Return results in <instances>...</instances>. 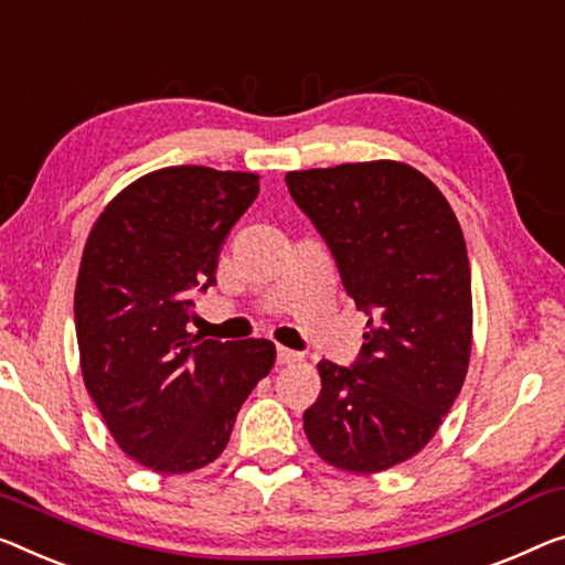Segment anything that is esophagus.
Returning <instances> with one entry per match:
<instances>
[{"mask_svg":"<svg viewBox=\"0 0 565 565\" xmlns=\"http://www.w3.org/2000/svg\"><path fill=\"white\" fill-rule=\"evenodd\" d=\"M297 360H301L299 352H294V350H289V348H276V363H279V365L297 363Z\"/></svg>","mask_w":565,"mask_h":565,"instance_id":"34e87169","label":"esophagus"}]
</instances>
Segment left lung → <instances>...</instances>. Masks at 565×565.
I'll use <instances>...</instances> for the list:
<instances>
[{"instance_id": "1", "label": "left lung", "mask_w": 565, "mask_h": 565, "mask_svg": "<svg viewBox=\"0 0 565 565\" xmlns=\"http://www.w3.org/2000/svg\"><path fill=\"white\" fill-rule=\"evenodd\" d=\"M286 184L330 246L348 297L370 317L355 363L319 360L307 439L327 465L375 475L416 457L465 385V233L439 188L391 159L289 172Z\"/></svg>"}]
</instances>
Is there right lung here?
Segmentation results:
<instances>
[{
  "label": "right lung",
  "mask_w": 565,
  "mask_h": 565,
  "mask_svg": "<svg viewBox=\"0 0 565 565\" xmlns=\"http://www.w3.org/2000/svg\"><path fill=\"white\" fill-rule=\"evenodd\" d=\"M258 195V174L164 167L121 190L86 241L75 284L83 383L134 461L184 475L221 457L235 416L274 367L268 340L188 332L192 294Z\"/></svg>",
  "instance_id": "right-lung-1"
}]
</instances>
